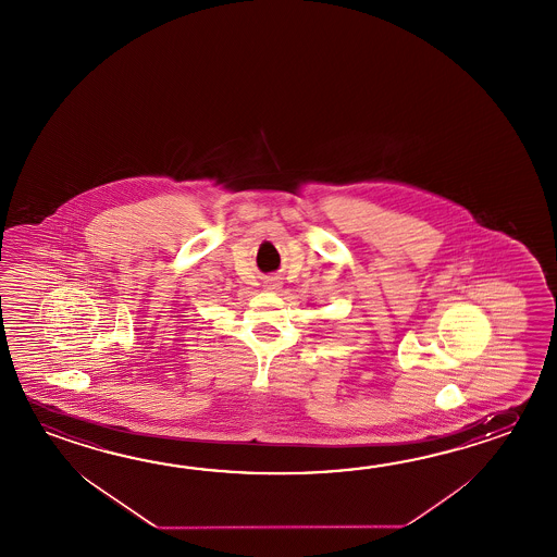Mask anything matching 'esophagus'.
Here are the masks:
<instances>
[{"mask_svg":"<svg viewBox=\"0 0 557 557\" xmlns=\"http://www.w3.org/2000/svg\"><path fill=\"white\" fill-rule=\"evenodd\" d=\"M265 287H268V289H272V292H275V289H280V282H277V280H270V282L265 284Z\"/></svg>","mask_w":557,"mask_h":557,"instance_id":"34e87169","label":"esophagus"}]
</instances>
